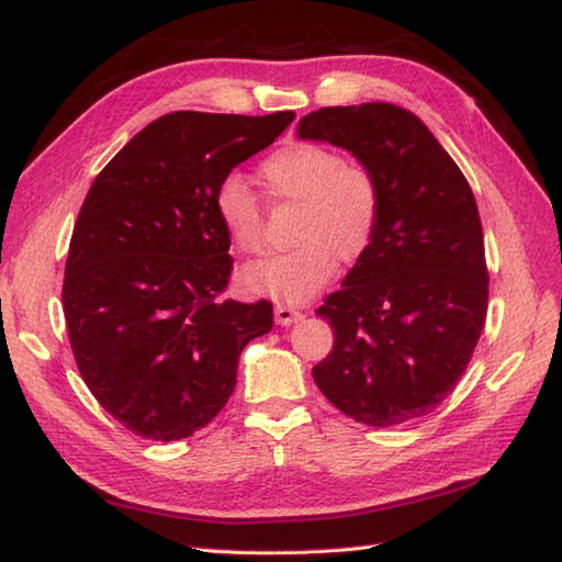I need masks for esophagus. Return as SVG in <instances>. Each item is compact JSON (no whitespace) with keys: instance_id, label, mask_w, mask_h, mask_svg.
I'll return each instance as SVG.
<instances>
[{"instance_id":"obj_1","label":"esophagus","mask_w":562,"mask_h":562,"mask_svg":"<svg viewBox=\"0 0 562 562\" xmlns=\"http://www.w3.org/2000/svg\"><path fill=\"white\" fill-rule=\"evenodd\" d=\"M304 314L300 312V308H294L290 304H278L274 306V321H278L280 326H290L294 324V321H300Z\"/></svg>"}]
</instances>
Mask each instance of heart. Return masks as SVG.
<instances>
[{
  "label": "heart",
  "instance_id": "1",
  "mask_svg": "<svg viewBox=\"0 0 562 562\" xmlns=\"http://www.w3.org/2000/svg\"><path fill=\"white\" fill-rule=\"evenodd\" d=\"M260 181L274 202L296 205L294 248L256 262L244 272L250 290L300 304L330 280L336 262L350 268L372 248L381 195L374 176L348 164L340 151L316 142H292L260 164ZM222 229L238 254L266 246V220L254 190L238 176L224 178L214 193Z\"/></svg>",
  "mask_w": 562,
  "mask_h": 562
}]
</instances>
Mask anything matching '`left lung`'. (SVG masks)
Instances as JSON below:
<instances>
[{
  "mask_svg": "<svg viewBox=\"0 0 562 562\" xmlns=\"http://www.w3.org/2000/svg\"><path fill=\"white\" fill-rule=\"evenodd\" d=\"M300 137L352 151L381 195L372 248L316 308L336 336L312 369L316 386L362 425L417 420L457 389L485 326L491 274L473 190L401 105L318 109Z\"/></svg>",
  "mask_w": 562,
  "mask_h": 562,
  "instance_id": "8db88e82",
  "label": "left lung"
}]
</instances>
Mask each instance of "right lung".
Listing matches in <instances>:
<instances>
[{
	"mask_svg": "<svg viewBox=\"0 0 562 562\" xmlns=\"http://www.w3.org/2000/svg\"><path fill=\"white\" fill-rule=\"evenodd\" d=\"M292 111H176L91 183L71 232L63 308L83 384L130 432H198L236 386L238 355L272 328V302L224 300L234 258L214 193L272 145Z\"/></svg>",
	"mask_w": 562,
	"mask_h": 562,
	"instance_id": "add662e5",
	"label": "right lung"
}]
</instances>
